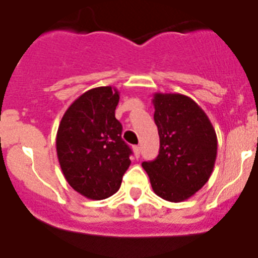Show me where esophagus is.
<instances>
[{
  "label": "esophagus",
  "mask_w": 258,
  "mask_h": 258,
  "mask_svg": "<svg viewBox=\"0 0 258 258\" xmlns=\"http://www.w3.org/2000/svg\"><path fill=\"white\" fill-rule=\"evenodd\" d=\"M132 149H134V153H135V157L136 158H139L140 157V153H141V149H140V146L139 145H135L134 148H132Z\"/></svg>",
  "instance_id": "esophagus-1"
}]
</instances>
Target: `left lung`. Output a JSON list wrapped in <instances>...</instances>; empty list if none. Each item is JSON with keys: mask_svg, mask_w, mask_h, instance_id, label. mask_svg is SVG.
<instances>
[{"mask_svg": "<svg viewBox=\"0 0 258 258\" xmlns=\"http://www.w3.org/2000/svg\"><path fill=\"white\" fill-rule=\"evenodd\" d=\"M154 122L159 154L143 162L158 197L182 202L204 186L213 171L217 136L210 118L196 101L181 94H154Z\"/></svg>", "mask_w": 258, "mask_h": 258, "instance_id": "obj_1", "label": "left lung"}]
</instances>
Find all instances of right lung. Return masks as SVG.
Wrapping results in <instances>:
<instances>
[{
  "instance_id": "add662e5",
  "label": "right lung",
  "mask_w": 258,
  "mask_h": 258,
  "mask_svg": "<svg viewBox=\"0 0 258 258\" xmlns=\"http://www.w3.org/2000/svg\"><path fill=\"white\" fill-rule=\"evenodd\" d=\"M119 92L110 86L86 91L67 109L56 134V153L68 184L86 198L112 197L131 164L115 118Z\"/></svg>"
}]
</instances>
